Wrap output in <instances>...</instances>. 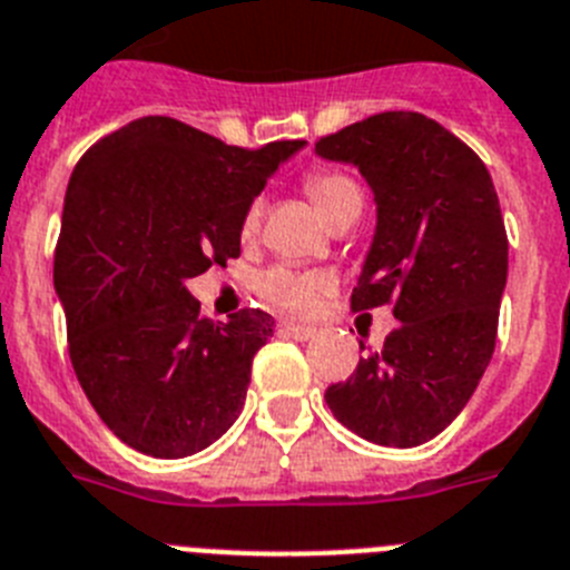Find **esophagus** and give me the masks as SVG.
Returning <instances> with one entry per match:
<instances>
[{
  "label": "esophagus",
  "instance_id": "obj_1",
  "mask_svg": "<svg viewBox=\"0 0 570 570\" xmlns=\"http://www.w3.org/2000/svg\"><path fill=\"white\" fill-rule=\"evenodd\" d=\"M284 333L286 335H292V338L295 341H309V338H315V333H318V330H315V326H309V324H298V321H284Z\"/></svg>",
  "mask_w": 570,
  "mask_h": 570
}]
</instances>
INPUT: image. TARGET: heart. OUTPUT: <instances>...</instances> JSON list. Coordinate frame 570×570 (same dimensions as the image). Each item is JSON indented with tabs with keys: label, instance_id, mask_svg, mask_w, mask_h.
Segmentation results:
<instances>
[{
	"label": "heart",
	"instance_id": "obj_1",
	"mask_svg": "<svg viewBox=\"0 0 570 570\" xmlns=\"http://www.w3.org/2000/svg\"><path fill=\"white\" fill-rule=\"evenodd\" d=\"M304 189L315 200L321 215L330 220V226L355 217L364 212V189L353 175L338 171V168H318L304 177ZM264 206L261 200H252L240 217V235L252 237L261 226ZM333 289V275L324 269H295V266H269L257 278V292L261 298L269 301L272 306H281L286 313H309L315 309L321 295Z\"/></svg>",
	"mask_w": 570,
	"mask_h": 570
}]
</instances>
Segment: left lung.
Wrapping results in <instances>:
<instances>
[{
  "instance_id": "8db88e82",
  "label": "left lung",
  "mask_w": 570,
  "mask_h": 570,
  "mask_svg": "<svg viewBox=\"0 0 570 570\" xmlns=\"http://www.w3.org/2000/svg\"><path fill=\"white\" fill-rule=\"evenodd\" d=\"M315 151L358 166L379 206L353 313L393 304L399 318L324 399L361 439L415 448L462 413L491 364L508 281L497 189L473 148L415 111L373 114Z\"/></svg>"
}]
</instances>
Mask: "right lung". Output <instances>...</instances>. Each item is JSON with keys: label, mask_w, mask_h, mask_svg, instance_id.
I'll return each instance as SVG.
<instances>
[{"label": "right lung", "mask_w": 570, "mask_h": 570, "mask_svg": "<svg viewBox=\"0 0 570 570\" xmlns=\"http://www.w3.org/2000/svg\"><path fill=\"white\" fill-rule=\"evenodd\" d=\"M304 140L226 146L171 117H140L79 157L62 206L53 286L88 402L146 456L209 448L244 407L264 309L200 318L186 281L240 255V217Z\"/></svg>", "instance_id": "obj_1"}]
</instances>
